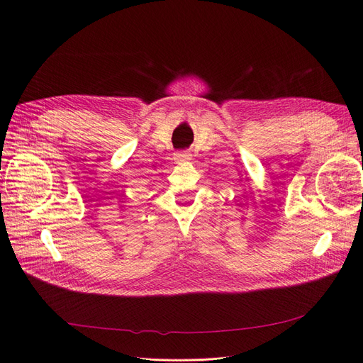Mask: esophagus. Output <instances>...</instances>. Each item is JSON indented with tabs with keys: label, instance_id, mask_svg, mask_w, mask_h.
Masks as SVG:
<instances>
[{
	"label": "esophagus",
	"instance_id": "esophagus-1",
	"mask_svg": "<svg viewBox=\"0 0 363 363\" xmlns=\"http://www.w3.org/2000/svg\"><path fill=\"white\" fill-rule=\"evenodd\" d=\"M191 159V155L189 152H186V151H180V152H175L174 155V160L175 162H186V160H189Z\"/></svg>",
	"mask_w": 363,
	"mask_h": 363
}]
</instances>
